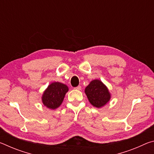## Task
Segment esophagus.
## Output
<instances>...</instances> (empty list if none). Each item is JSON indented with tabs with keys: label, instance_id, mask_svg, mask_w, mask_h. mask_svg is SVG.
Listing matches in <instances>:
<instances>
[{
	"label": "esophagus",
	"instance_id": "obj_1",
	"mask_svg": "<svg viewBox=\"0 0 154 154\" xmlns=\"http://www.w3.org/2000/svg\"><path fill=\"white\" fill-rule=\"evenodd\" d=\"M75 89L77 90H82V87H81L80 85H79V86L75 88Z\"/></svg>",
	"mask_w": 154,
	"mask_h": 154
}]
</instances>
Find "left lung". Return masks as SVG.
Wrapping results in <instances>:
<instances>
[{
	"label": "left lung",
	"mask_w": 154,
	"mask_h": 154,
	"mask_svg": "<svg viewBox=\"0 0 154 154\" xmlns=\"http://www.w3.org/2000/svg\"><path fill=\"white\" fill-rule=\"evenodd\" d=\"M85 93L91 105L96 108L103 107L111 99L107 87L99 79L92 80L85 88Z\"/></svg>",
	"instance_id": "left-lung-1"
}]
</instances>
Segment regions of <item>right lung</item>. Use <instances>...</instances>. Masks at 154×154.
<instances>
[{
	"mask_svg": "<svg viewBox=\"0 0 154 154\" xmlns=\"http://www.w3.org/2000/svg\"><path fill=\"white\" fill-rule=\"evenodd\" d=\"M69 91L66 85L60 82H53L48 85L42 95V103L47 108L56 109L63 102L65 94Z\"/></svg>",
	"mask_w": 154,
	"mask_h": 154,
	"instance_id": "right-lung-1",
	"label": "right lung"
}]
</instances>
